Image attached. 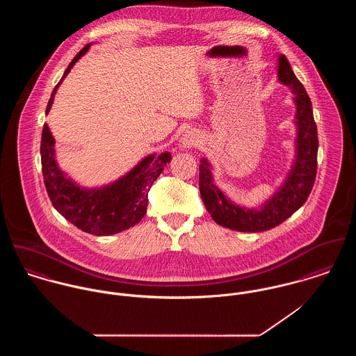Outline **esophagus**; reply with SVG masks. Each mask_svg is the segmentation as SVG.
Segmentation results:
<instances>
[{
  "label": "esophagus",
  "instance_id": "1",
  "mask_svg": "<svg viewBox=\"0 0 356 356\" xmlns=\"http://www.w3.org/2000/svg\"><path fill=\"white\" fill-rule=\"evenodd\" d=\"M200 143V136L196 134L195 131H186L181 140H179V148L181 149H191L193 147H197Z\"/></svg>",
  "mask_w": 356,
  "mask_h": 356
}]
</instances>
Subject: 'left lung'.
Here are the masks:
<instances>
[{
	"mask_svg": "<svg viewBox=\"0 0 356 356\" xmlns=\"http://www.w3.org/2000/svg\"><path fill=\"white\" fill-rule=\"evenodd\" d=\"M277 75L280 82L292 90L296 105V153L282 185L260 207H241L215 185L208 160L202 159L200 163L199 186L204 205L218 225L232 230L256 233L278 226L305 203L315 182L318 133L312 104L284 54L278 56Z\"/></svg>",
	"mask_w": 356,
	"mask_h": 356,
	"instance_id": "1",
	"label": "left lung"
}]
</instances>
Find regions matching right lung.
Wrapping results in <instances>:
<instances>
[{"mask_svg":"<svg viewBox=\"0 0 356 356\" xmlns=\"http://www.w3.org/2000/svg\"><path fill=\"white\" fill-rule=\"evenodd\" d=\"M90 45L88 44L79 51L64 71V75L51 92L47 113L51 111L60 83L74 64L89 51ZM170 161V153H153L144 157L133 170L115 182L102 188L86 189L76 185L60 170L54 156V138L48 124H44L41 163L45 188L51 204L74 226L95 236L116 234L137 225L147 213L148 192L153 182Z\"/></svg>","mask_w":356,"mask_h":356,"instance_id":"1","label":"right lung"}]
</instances>
